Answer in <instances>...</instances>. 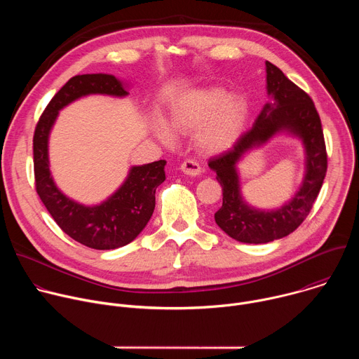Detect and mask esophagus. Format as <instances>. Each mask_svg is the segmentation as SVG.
<instances>
[{
  "instance_id": "esophagus-1",
  "label": "esophagus",
  "mask_w": 359,
  "mask_h": 359,
  "mask_svg": "<svg viewBox=\"0 0 359 359\" xmlns=\"http://www.w3.org/2000/svg\"><path fill=\"white\" fill-rule=\"evenodd\" d=\"M180 170L187 176H197L200 173V165L193 159H187L180 165Z\"/></svg>"
}]
</instances>
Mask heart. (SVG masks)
<instances>
[{
    "instance_id": "heart-1",
    "label": "heart",
    "mask_w": 359,
    "mask_h": 359,
    "mask_svg": "<svg viewBox=\"0 0 359 359\" xmlns=\"http://www.w3.org/2000/svg\"><path fill=\"white\" fill-rule=\"evenodd\" d=\"M245 100L229 95L224 88L206 86L182 93L170 109V126L179 133L196 132L197 146L206 153L229 150L241 136L247 122ZM156 135L165 143L175 140L173 132L163 123Z\"/></svg>"
}]
</instances>
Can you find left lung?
Masks as SVG:
<instances>
[{"mask_svg":"<svg viewBox=\"0 0 359 359\" xmlns=\"http://www.w3.org/2000/svg\"><path fill=\"white\" fill-rule=\"evenodd\" d=\"M267 102L252 128L231 149L209 161L223 189V204L215 213L217 226L231 238L262 244L292 233L310 215L327 173V149L320 115L313 99L291 82L280 68L266 62ZM287 131L298 137L306 149V175L299 191L280 210L260 211L247 205L239 191L236 163L245 153Z\"/></svg>","mask_w":359,"mask_h":359,"instance_id":"left-lung-1","label":"left lung"}]
</instances>
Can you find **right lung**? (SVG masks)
I'll use <instances>...</instances> for the list:
<instances>
[{"instance_id": "add662e5", "label": "right lung", "mask_w": 359, "mask_h": 359, "mask_svg": "<svg viewBox=\"0 0 359 359\" xmlns=\"http://www.w3.org/2000/svg\"><path fill=\"white\" fill-rule=\"evenodd\" d=\"M126 96V85L108 74H86L71 78L50 99L34 133L35 187L43 206L64 233L95 248L114 250L133 241L155 210V193L166 179V161L133 166L123 184L105 201L85 206L65 196L49 170L48 139L58 112L86 95Z\"/></svg>"}]
</instances>
